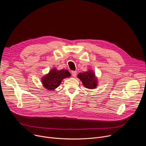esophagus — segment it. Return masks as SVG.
<instances>
[{
  "label": "esophagus",
  "mask_w": 146,
  "mask_h": 146,
  "mask_svg": "<svg viewBox=\"0 0 146 146\" xmlns=\"http://www.w3.org/2000/svg\"><path fill=\"white\" fill-rule=\"evenodd\" d=\"M72 74L73 77H76L77 75V72L76 71H72Z\"/></svg>",
  "instance_id": "esophagus-1"
}]
</instances>
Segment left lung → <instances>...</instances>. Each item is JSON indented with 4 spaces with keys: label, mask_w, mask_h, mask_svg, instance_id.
<instances>
[{
    "label": "left lung",
    "mask_w": 146,
    "mask_h": 146,
    "mask_svg": "<svg viewBox=\"0 0 146 146\" xmlns=\"http://www.w3.org/2000/svg\"><path fill=\"white\" fill-rule=\"evenodd\" d=\"M82 81L83 85L86 88L92 89L95 88L97 86V79L95 77L94 73L92 71H88L84 73H80L78 75Z\"/></svg>",
    "instance_id": "8db88e82"
}]
</instances>
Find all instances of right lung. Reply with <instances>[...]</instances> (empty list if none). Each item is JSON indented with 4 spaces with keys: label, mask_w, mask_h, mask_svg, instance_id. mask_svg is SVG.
I'll use <instances>...</instances> for the list:
<instances>
[{
    "label": "right lung",
    "mask_w": 146,
    "mask_h": 146,
    "mask_svg": "<svg viewBox=\"0 0 146 146\" xmlns=\"http://www.w3.org/2000/svg\"><path fill=\"white\" fill-rule=\"evenodd\" d=\"M70 76L69 72L67 70H56L55 69L51 70L48 74L44 76L41 79V81L45 88L51 91L57 88L64 78Z\"/></svg>",
    "instance_id": "add662e5"
}]
</instances>
